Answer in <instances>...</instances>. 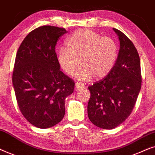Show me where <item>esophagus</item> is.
<instances>
[{
  "instance_id": "1",
  "label": "esophagus",
  "mask_w": 155,
  "mask_h": 155,
  "mask_svg": "<svg viewBox=\"0 0 155 155\" xmlns=\"http://www.w3.org/2000/svg\"><path fill=\"white\" fill-rule=\"evenodd\" d=\"M84 87V84L83 82H77V83L75 84V88L77 89V90H82V89H83Z\"/></svg>"
}]
</instances>
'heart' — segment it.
<instances>
[{"label":"heart","instance_id":"obj_1","mask_svg":"<svg viewBox=\"0 0 155 155\" xmlns=\"http://www.w3.org/2000/svg\"><path fill=\"white\" fill-rule=\"evenodd\" d=\"M118 55L117 42L109 37L87 29L74 32L65 41V48L58 53V63L68 75L75 73L79 80H88L94 77L107 76L116 64ZM81 60H80L79 59Z\"/></svg>","mask_w":155,"mask_h":155}]
</instances>
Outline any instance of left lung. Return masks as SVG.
Instances as JSON below:
<instances>
[{"label":"left lung","mask_w":155,"mask_h":155,"mask_svg":"<svg viewBox=\"0 0 155 155\" xmlns=\"http://www.w3.org/2000/svg\"><path fill=\"white\" fill-rule=\"evenodd\" d=\"M120 41L116 64L102 80L88 87L90 98L87 114L90 121L103 129H113L132 112L141 89L140 61L133 42L113 28Z\"/></svg>","instance_id":"obj_1"}]
</instances>
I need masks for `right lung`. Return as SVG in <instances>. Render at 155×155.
Instances as JSON below:
<instances>
[{"instance_id":"1","label":"right lung","mask_w":155,"mask_h":155,"mask_svg":"<svg viewBox=\"0 0 155 155\" xmlns=\"http://www.w3.org/2000/svg\"><path fill=\"white\" fill-rule=\"evenodd\" d=\"M64 28L45 25L29 32L17 52L12 84L17 102L31 125L48 128L65 115V100L75 82L60 71L55 46Z\"/></svg>"}]
</instances>
